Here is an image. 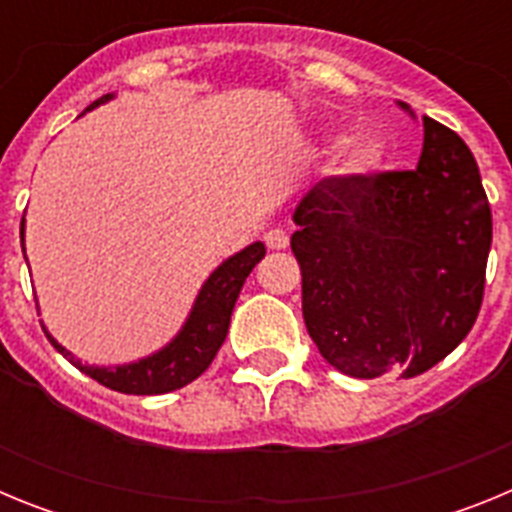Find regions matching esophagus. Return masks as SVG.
<instances>
[{
	"mask_svg": "<svg viewBox=\"0 0 512 512\" xmlns=\"http://www.w3.org/2000/svg\"><path fill=\"white\" fill-rule=\"evenodd\" d=\"M264 243L271 248V251H282V248L289 246L287 230H282V228L266 230V233H264Z\"/></svg>",
	"mask_w": 512,
	"mask_h": 512,
	"instance_id": "1",
	"label": "esophagus"
}]
</instances>
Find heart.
Returning a JSON list of instances; mask_svg holds the SVG:
<instances>
[{"label": "heart", "mask_w": 512, "mask_h": 512, "mask_svg": "<svg viewBox=\"0 0 512 512\" xmlns=\"http://www.w3.org/2000/svg\"><path fill=\"white\" fill-rule=\"evenodd\" d=\"M379 164H382V146H379L377 140L369 138H359L346 143L336 158V169L348 176L369 174V171L377 169Z\"/></svg>", "instance_id": "obj_1"}]
</instances>
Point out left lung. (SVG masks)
<instances>
[{"instance_id":"obj_1","label":"left lung","mask_w":512,"mask_h":512,"mask_svg":"<svg viewBox=\"0 0 512 512\" xmlns=\"http://www.w3.org/2000/svg\"><path fill=\"white\" fill-rule=\"evenodd\" d=\"M423 133L415 169L325 176L292 215L307 333L348 377L428 372L482 307L492 212L477 161L441 122L423 117Z\"/></svg>"}]
</instances>
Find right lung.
<instances>
[{"label":"right lung","instance_id":"add662e5","mask_svg":"<svg viewBox=\"0 0 512 512\" xmlns=\"http://www.w3.org/2000/svg\"><path fill=\"white\" fill-rule=\"evenodd\" d=\"M112 99V94H104L97 102H92L87 110H94L99 104ZM20 238L25 241V217L20 223ZM264 243H251L241 253L230 256L228 261L217 266L205 284H202L200 295L194 300L192 312H189L187 323L179 330V336L161 348L158 354L146 356V359L135 361L125 366H87L79 359L71 356V351L61 346L56 338L45 330L48 341L53 343L58 354H63L74 366H79L87 377L97 379L99 384L110 387V390L122 392V395H164L174 392L184 384L194 382L205 372L207 366L215 359L217 348L223 346L228 336L230 315L246 277L253 271V266L264 259Z\"/></svg>","mask_w":512,"mask_h":512}]
</instances>
